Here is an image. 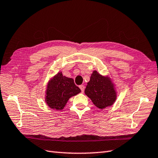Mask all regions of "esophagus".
<instances>
[{
  "mask_svg": "<svg viewBox=\"0 0 158 158\" xmlns=\"http://www.w3.org/2000/svg\"><path fill=\"white\" fill-rule=\"evenodd\" d=\"M79 87H80V90H82V93H83L84 92V90H85V86L84 85H80V86H79Z\"/></svg>",
  "mask_w": 158,
  "mask_h": 158,
  "instance_id": "1",
  "label": "esophagus"
}]
</instances>
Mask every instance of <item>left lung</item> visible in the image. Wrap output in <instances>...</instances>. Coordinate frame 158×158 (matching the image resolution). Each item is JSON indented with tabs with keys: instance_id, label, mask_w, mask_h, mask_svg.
<instances>
[{
	"instance_id": "8db88e82",
	"label": "left lung",
	"mask_w": 158,
	"mask_h": 158,
	"mask_svg": "<svg viewBox=\"0 0 158 158\" xmlns=\"http://www.w3.org/2000/svg\"><path fill=\"white\" fill-rule=\"evenodd\" d=\"M85 93L94 106L101 110L111 106L117 98L116 89L112 79L100 74L96 70L90 76Z\"/></svg>"
}]
</instances>
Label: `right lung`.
<instances>
[{"label": "right lung", "mask_w": 158, "mask_h": 158, "mask_svg": "<svg viewBox=\"0 0 158 158\" xmlns=\"http://www.w3.org/2000/svg\"><path fill=\"white\" fill-rule=\"evenodd\" d=\"M81 92L72 78L58 72L48 81L45 91V102L51 109L61 110L70 97Z\"/></svg>", "instance_id": "add662e5"}]
</instances>
